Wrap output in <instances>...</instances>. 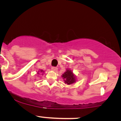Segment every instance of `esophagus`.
Instances as JSON below:
<instances>
[{
  "label": "esophagus",
  "instance_id": "esophagus-1",
  "mask_svg": "<svg viewBox=\"0 0 121 121\" xmlns=\"http://www.w3.org/2000/svg\"><path fill=\"white\" fill-rule=\"evenodd\" d=\"M51 69H52V70L54 71V72H57V71L58 70V68L57 67H52V68H51Z\"/></svg>",
  "mask_w": 121,
  "mask_h": 121
}]
</instances>
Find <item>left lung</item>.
Segmentation results:
<instances>
[{
  "instance_id": "8db88e82",
  "label": "left lung",
  "mask_w": 121,
  "mask_h": 121,
  "mask_svg": "<svg viewBox=\"0 0 121 121\" xmlns=\"http://www.w3.org/2000/svg\"><path fill=\"white\" fill-rule=\"evenodd\" d=\"M62 78L64 79L65 83L67 84L68 85L73 84L76 81L75 77L72 71L69 69H67V71L63 74Z\"/></svg>"
}]
</instances>
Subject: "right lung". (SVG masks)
Masks as SVG:
<instances>
[{"label":"right lung","mask_w":121,"mask_h":121,"mask_svg":"<svg viewBox=\"0 0 121 121\" xmlns=\"http://www.w3.org/2000/svg\"><path fill=\"white\" fill-rule=\"evenodd\" d=\"M40 72H43V71L42 70H41ZM38 74H39V73H38Z\"/></svg>","instance_id":"add662e5"}]
</instances>
